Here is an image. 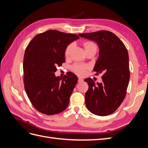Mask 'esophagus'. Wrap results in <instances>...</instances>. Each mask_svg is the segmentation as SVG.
Listing matches in <instances>:
<instances>
[{
    "mask_svg": "<svg viewBox=\"0 0 148 148\" xmlns=\"http://www.w3.org/2000/svg\"><path fill=\"white\" fill-rule=\"evenodd\" d=\"M83 82V78H78V82L79 83H82Z\"/></svg>",
    "mask_w": 148,
    "mask_h": 148,
    "instance_id": "obj_1",
    "label": "esophagus"
}]
</instances>
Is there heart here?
<instances>
[{
    "label": "heart",
    "mask_w": 148,
    "mask_h": 148,
    "mask_svg": "<svg viewBox=\"0 0 148 148\" xmlns=\"http://www.w3.org/2000/svg\"><path fill=\"white\" fill-rule=\"evenodd\" d=\"M74 44L73 43L70 44L69 45L67 46V47H66L65 50V56L66 57H68L71 53V50L73 47ZM84 46L85 49H87L88 48H91V47H96V46L95 45V44L92 42L90 41H87L85 42L84 43ZM86 69V66H84V65H75L73 66L72 67V70L74 71V72L77 74L79 76H82L85 73V70Z\"/></svg>",
    "instance_id": "b5f03b06"
}]
</instances>
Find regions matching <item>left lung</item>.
<instances>
[{"mask_svg": "<svg viewBox=\"0 0 148 148\" xmlns=\"http://www.w3.org/2000/svg\"><path fill=\"white\" fill-rule=\"evenodd\" d=\"M80 37L97 42L99 58L93 70L103 73L102 82L96 84L88 78L89 86L85 94V103L93 114L106 116L114 113L126 96L130 80L128 51L121 40L108 31L78 34Z\"/></svg>", "mask_w": 148, "mask_h": 148, "instance_id": "obj_1", "label": "left lung"}]
</instances>
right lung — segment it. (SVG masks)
Here are the masks:
<instances>
[{"mask_svg":"<svg viewBox=\"0 0 148 148\" xmlns=\"http://www.w3.org/2000/svg\"><path fill=\"white\" fill-rule=\"evenodd\" d=\"M79 38L57 30L40 33L26 47L23 59L25 89L34 108L46 115L64 111L78 82L77 75L67 72L56 77L57 66L65 62L67 46Z\"/></svg>","mask_w":148,"mask_h":148,"instance_id":"obj_1","label":"right lung"}]
</instances>
